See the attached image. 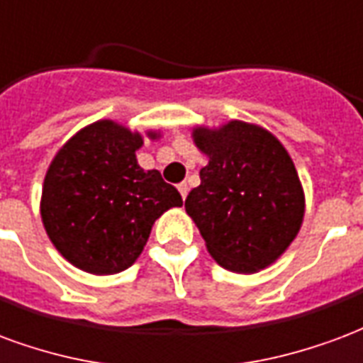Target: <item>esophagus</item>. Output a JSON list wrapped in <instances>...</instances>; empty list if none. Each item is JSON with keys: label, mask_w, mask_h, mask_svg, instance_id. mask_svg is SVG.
Returning <instances> with one entry per match:
<instances>
[{"label": "esophagus", "mask_w": 363, "mask_h": 363, "mask_svg": "<svg viewBox=\"0 0 363 363\" xmlns=\"http://www.w3.org/2000/svg\"><path fill=\"white\" fill-rule=\"evenodd\" d=\"M178 191L179 195H182V199H185V197H187V191H189V187H187V184H179Z\"/></svg>", "instance_id": "esophagus-1"}]
</instances>
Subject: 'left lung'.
<instances>
[{
	"mask_svg": "<svg viewBox=\"0 0 363 363\" xmlns=\"http://www.w3.org/2000/svg\"><path fill=\"white\" fill-rule=\"evenodd\" d=\"M193 141L208 156L201 185L185 211L208 253L224 269L257 272L288 250L300 232L306 197L282 143L267 129L232 120L195 127Z\"/></svg>",
	"mask_w": 363,
	"mask_h": 363,
	"instance_id": "8db88e82",
	"label": "left lung"
}]
</instances>
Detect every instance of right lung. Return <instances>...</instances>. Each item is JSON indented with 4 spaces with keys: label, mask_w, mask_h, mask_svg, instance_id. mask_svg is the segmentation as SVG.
Wrapping results in <instances>:
<instances>
[{
    "label": "right lung",
    "mask_w": 363,
    "mask_h": 363,
    "mask_svg": "<svg viewBox=\"0 0 363 363\" xmlns=\"http://www.w3.org/2000/svg\"><path fill=\"white\" fill-rule=\"evenodd\" d=\"M150 139L158 133L149 131ZM143 135L112 120L83 127L54 156L40 214L48 238L71 265L91 274L131 267L156 218L184 201L158 170H143Z\"/></svg>",
    "instance_id": "obj_1"
}]
</instances>
